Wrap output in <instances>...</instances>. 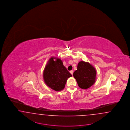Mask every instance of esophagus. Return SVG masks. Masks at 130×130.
I'll return each mask as SVG.
<instances>
[{"label": "esophagus", "mask_w": 130, "mask_h": 130, "mask_svg": "<svg viewBox=\"0 0 130 130\" xmlns=\"http://www.w3.org/2000/svg\"><path fill=\"white\" fill-rule=\"evenodd\" d=\"M70 74H71V75H72L73 73V70H70Z\"/></svg>", "instance_id": "esophagus-1"}]
</instances>
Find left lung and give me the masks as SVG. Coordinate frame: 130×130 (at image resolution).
Wrapping results in <instances>:
<instances>
[{"label":"left lung","mask_w":130,"mask_h":130,"mask_svg":"<svg viewBox=\"0 0 130 130\" xmlns=\"http://www.w3.org/2000/svg\"><path fill=\"white\" fill-rule=\"evenodd\" d=\"M96 71L95 68L88 62L81 61L77 65V70L73 73L79 88L86 89L95 83Z\"/></svg>","instance_id":"8db88e82"}]
</instances>
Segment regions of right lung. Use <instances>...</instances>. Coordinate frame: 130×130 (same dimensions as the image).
I'll return each mask as SVG.
<instances>
[{
	"label": "right lung",
	"instance_id": "add662e5",
	"mask_svg": "<svg viewBox=\"0 0 130 130\" xmlns=\"http://www.w3.org/2000/svg\"><path fill=\"white\" fill-rule=\"evenodd\" d=\"M54 59L56 60L54 61ZM70 77L72 75L64 66L62 60L53 57L50 59L43 73L46 85L56 91L64 89L68 78Z\"/></svg>",
	"mask_w": 130,
	"mask_h": 130
}]
</instances>
